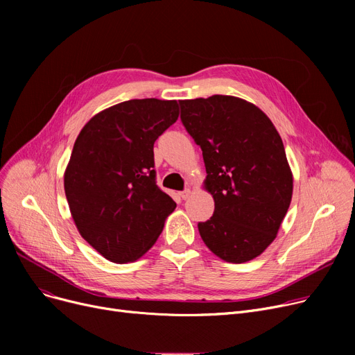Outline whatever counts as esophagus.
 <instances>
[{
    "label": "esophagus",
    "instance_id": "esophagus-1",
    "mask_svg": "<svg viewBox=\"0 0 355 355\" xmlns=\"http://www.w3.org/2000/svg\"><path fill=\"white\" fill-rule=\"evenodd\" d=\"M180 196H181V198H182V200H187V198H190V196H191V190H190V189L184 190V191H181V193H180Z\"/></svg>",
    "mask_w": 355,
    "mask_h": 355
}]
</instances>
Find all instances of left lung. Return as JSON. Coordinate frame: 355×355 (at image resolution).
<instances>
[{
	"mask_svg": "<svg viewBox=\"0 0 355 355\" xmlns=\"http://www.w3.org/2000/svg\"><path fill=\"white\" fill-rule=\"evenodd\" d=\"M181 121L201 146L214 214L198 223L206 246L229 263L262 254L288 213L293 175L281 135L256 105L227 95L180 101Z\"/></svg>",
	"mask_w": 355,
	"mask_h": 355,
	"instance_id": "1",
	"label": "left lung"
}]
</instances>
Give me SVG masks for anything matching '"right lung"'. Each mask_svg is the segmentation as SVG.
<instances>
[{"label": "right lung", "mask_w": 355, "mask_h": 355, "mask_svg": "<svg viewBox=\"0 0 355 355\" xmlns=\"http://www.w3.org/2000/svg\"><path fill=\"white\" fill-rule=\"evenodd\" d=\"M180 115L177 101L132 99L82 128L64 170V193L80 236L114 263L151 249L177 204L159 190L154 142Z\"/></svg>", "instance_id": "1"}]
</instances>
